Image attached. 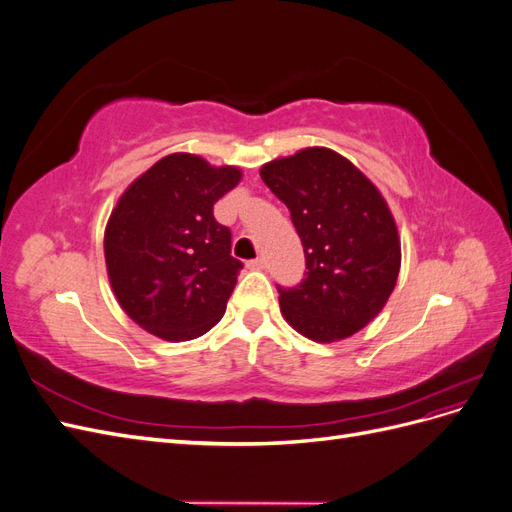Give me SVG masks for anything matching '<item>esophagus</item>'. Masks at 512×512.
Wrapping results in <instances>:
<instances>
[{
    "label": "esophagus",
    "mask_w": 512,
    "mask_h": 512,
    "mask_svg": "<svg viewBox=\"0 0 512 512\" xmlns=\"http://www.w3.org/2000/svg\"><path fill=\"white\" fill-rule=\"evenodd\" d=\"M265 267H267V260L265 258H254V260L247 262V269H252V271H260V269H265Z\"/></svg>",
    "instance_id": "obj_1"
}]
</instances>
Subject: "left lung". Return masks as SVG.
<instances>
[{"label":"left lung","instance_id":"1","mask_svg":"<svg viewBox=\"0 0 512 512\" xmlns=\"http://www.w3.org/2000/svg\"><path fill=\"white\" fill-rule=\"evenodd\" d=\"M290 211L305 252L301 284L280 292L292 329L337 342L374 320L395 288L401 247L386 200L339 153L312 147L260 168Z\"/></svg>","mask_w":512,"mask_h":512}]
</instances>
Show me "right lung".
<instances>
[{
    "label": "right lung",
    "instance_id": "right-lung-1",
    "mask_svg": "<svg viewBox=\"0 0 512 512\" xmlns=\"http://www.w3.org/2000/svg\"><path fill=\"white\" fill-rule=\"evenodd\" d=\"M241 170L190 153L153 164L123 192L104 232L108 280L136 324L166 342H188L220 322L243 262L213 205Z\"/></svg>",
    "mask_w": 512,
    "mask_h": 512
}]
</instances>
